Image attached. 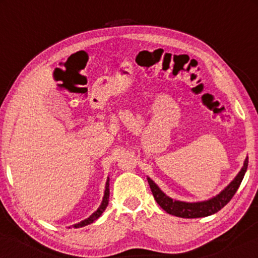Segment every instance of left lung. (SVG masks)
<instances>
[{
  "label": "left lung",
  "instance_id": "8db88e82",
  "mask_svg": "<svg viewBox=\"0 0 258 258\" xmlns=\"http://www.w3.org/2000/svg\"><path fill=\"white\" fill-rule=\"evenodd\" d=\"M247 164L248 160L246 158L244 162V166H242L240 172L238 173V176L220 194L216 195L212 199H209L206 201H199V203H184V201L173 200L171 198H168L149 177H148V183H149L150 189H152L154 199L156 200V203L159 204L160 207L162 210H165L167 214L182 218L206 217V216L214 215L216 212H218L222 207H224L229 203L230 199L234 197V194L238 190L242 178H244L245 172L247 170Z\"/></svg>",
  "mask_w": 258,
  "mask_h": 258
}]
</instances>
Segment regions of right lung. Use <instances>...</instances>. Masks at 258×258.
<instances>
[{
  "label": "right lung",
  "instance_id": "obj_1",
  "mask_svg": "<svg viewBox=\"0 0 258 258\" xmlns=\"http://www.w3.org/2000/svg\"><path fill=\"white\" fill-rule=\"evenodd\" d=\"M109 193H110V191H109V177H108V180H106V184H105V190H104V197H103V201H102V204H100V206L98 207V210H97V211H94L93 214H92L90 217L88 218H86V220H84V221H81L80 222V223H78V224H74V228H80V227H85V226H87V224H91V223H93L94 221L96 220H98V218L100 217V215L103 214V212H104V210L106 209V206H108V203H109Z\"/></svg>",
  "mask_w": 258,
  "mask_h": 258
}]
</instances>
